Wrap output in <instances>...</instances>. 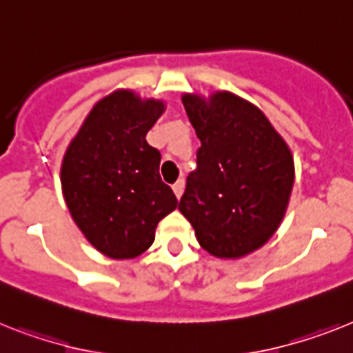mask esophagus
I'll list each match as a JSON object with an SVG mask.
<instances>
[{"mask_svg": "<svg viewBox=\"0 0 353 353\" xmlns=\"http://www.w3.org/2000/svg\"><path fill=\"white\" fill-rule=\"evenodd\" d=\"M172 190H174L176 197L179 199V197L183 195V192H185V181H183V179H179V181L174 183V185H172Z\"/></svg>", "mask_w": 353, "mask_h": 353, "instance_id": "esophagus-1", "label": "esophagus"}]
</instances>
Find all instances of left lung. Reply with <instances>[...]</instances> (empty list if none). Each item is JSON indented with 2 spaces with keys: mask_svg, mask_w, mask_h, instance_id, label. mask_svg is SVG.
I'll return each instance as SVG.
<instances>
[{
  "mask_svg": "<svg viewBox=\"0 0 353 353\" xmlns=\"http://www.w3.org/2000/svg\"><path fill=\"white\" fill-rule=\"evenodd\" d=\"M181 100L201 147L179 212L204 251L242 259L283 221L294 185L292 152L268 117L239 94L183 93Z\"/></svg>",
  "mask_w": 353,
  "mask_h": 353,
  "instance_id": "8db88e82",
  "label": "left lung"
}]
</instances>
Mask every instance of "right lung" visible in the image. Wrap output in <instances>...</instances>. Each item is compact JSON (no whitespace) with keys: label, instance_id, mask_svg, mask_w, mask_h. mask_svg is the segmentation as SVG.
Instances as JSON below:
<instances>
[{"label":"right lung","instance_id":"right-lung-1","mask_svg":"<svg viewBox=\"0 0 353 353\" xmlns=\"http://www.w3.org/2000/svg\"><path fill=\"white\" fill-rule=\"evenodd\" d=\"M165 102L117 90L94 103L61 165L66 206L94 250L136 259L152 245L156 226L177 199L159 177L161 154L145 136Z\"/></svg>","mask_w":353,"mask_h":353}]
</instances>
